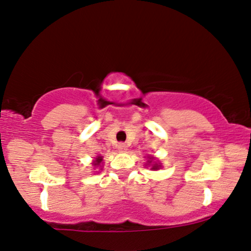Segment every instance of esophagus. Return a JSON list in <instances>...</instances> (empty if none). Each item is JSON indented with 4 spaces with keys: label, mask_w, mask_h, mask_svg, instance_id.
I'll return each instance as SVG.
<instances>
[{
    "label": "esophagus",
    "mask_w": 251,
    "mask_h": 251,
    "mask_svg": "<svg viewBox=\"0 0 251 251\" xmlns=\"http://www.w3.org/2000/svg\"><path fill=\"white\" fill-rule=\"evenodd\" d=\"M118 149L121 152H126V150H128V146H126V144H125V143H120V144L118 145Z\"/></svg>",
    "instance_id": "obj_1"
}]
</instances>
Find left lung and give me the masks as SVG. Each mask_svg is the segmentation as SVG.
Returning a JSON list of instances; mask_svg holds the SVG:
<instances>
[{
    "label": "left lung",
    "mask_w": 251,
    "mask_h": 251,
    "mask_svg": "<svg viewBox=\"0 0 251 251\" xmlns=\"http://www.w3.org/2000/svg\"><path fill=\"white\" fill-rule=\"evenodd\" d=\"M149 158V157H148ZM148 162L150 165H152L151 169H153V171H157V169H159L161 167V165H159V162L157 161H153V158H150V160H148Z\"/></svg>",
    "instance_id": "1"
}]
</instances>
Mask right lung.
I'll list each match as a JSON object with an SVG mask.
<instances>
[{
  "mask_svg": "<svg viewBox=\"0 0 251 251\" xmlns=\"http://www.w3.org/2000/svg\"><path fill=\"white\" fill-rule=\"evenodd\" d=\"M101 162H102V157L101 155H98V157L96 158V160L93 161V166H100L101 165Z\"/></svg>",
  "mask_w": 251,
  "mask_h": 251,
  "instance_id": "add662e5",
  "label": "right lung"
}]
</instances>
